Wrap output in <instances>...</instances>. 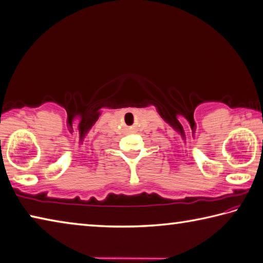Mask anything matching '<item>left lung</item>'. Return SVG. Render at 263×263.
<instances>
[{
	"instance_id": "left-lung-1",
	"label": "left lung",
	"mask_w": 263,
	"mask_h": 263,
	"mask_svg": "<svg viewBox=\"0 0 263 263\" xmlns=\"http://www.w3.org/2000/svg\"><path fill=\"white\" fill-rule=\"evenodd\" d=\"M262 144H263V140H262Z\"/></svg>"
}]
</instances>
